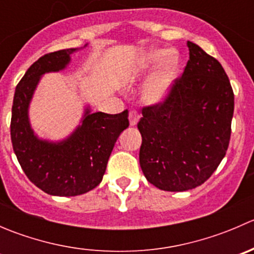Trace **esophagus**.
<instances>
[{
    "instance_id": "esophagus-1",
    "label": "esophagus",
    "mask_w": 254,
    "mask_h": 254,
    "mask_svg": "<svg viewBox=\"0 0 254 254\" xmlns=\"http://www.w3.org/2000/svg\"><path fill=\"white\" fill-rule=\"evenodd\" d=\"M140 119V114L135 109H130L129 112V123L131 127H135Z\"/></svg>"
}]
</instances>
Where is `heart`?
<instances>
[{
	"mask_svg": "<svg viewBox=\"0 0 254 254\" xmlns=\"http://www.w3.org/2000/svg\"><path fill=\"white\" fill-rule=\"evenodd\" d=\"M162 54L165 53L163 51L151 53L143 61V67H147L150 64L157 61ZM177 67H178V58L173 51H168L162 63L158 65L157 70L147 79L143 87L142 98L147 103H161L167 98L176 79Z\"/></svg>",
	"mask_w": 254,
	"mask_h": 254,
	"instance_id": "b5f03b06",
	"label": "heart"
}]
</instances>
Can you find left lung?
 Listing matches in <instances>:
<instances>
[{
	"label": "left lung",
	"instance_id": "left-lung-1",
	"mask_svg": "<svg viewBox=\"0 0 254 254\" xmlns=\"http://www.w3.org/2000/svg\"><path fill=\"white\" fill-rule=\"evenodd\" d=\"M167 98L143 107L140 166L146 179L167 191L201 186L226 155L234 91L221 64L194 43Z\"/></svg>",
	"mask_w": 254,
	"mask_h": 254
}]
</instances>
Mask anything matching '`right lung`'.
I'll return each instance as SVG.
<instances>
[{
    "mask_svg": "<svg viewBox=\"0 0 254 254\" xmlns=\"http://www.w3.org/2000/svg\"><path fill=\"white\" fill-rule=\"evenodd\" d=\"M77 49L45 54L27 70L14 92L11 118L13 151L25 176L50 195L75 196L96 188L120 132L129 127L127 111L119 114L86 109L81 125L60 142L38 139L29 124L28 108L40 76L64 70Z\"/></svg>",
    "mask_w": 254,
    "mask_h": 254,
    "instance_id": "right-lung-1",
    "label": "right lung"
}]
</instances>
